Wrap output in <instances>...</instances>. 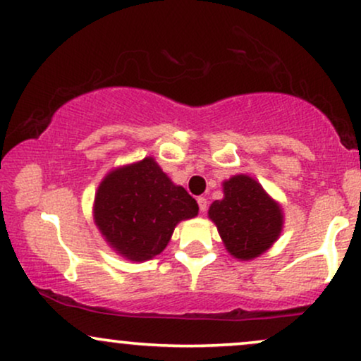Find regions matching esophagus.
Returning <instances> with one entry per match:
<instances>
[{
    "label": "esophagus",
    "mask_w": 361,
    "mask_h": 361,
    "mask_svg": "<svg viewBox=\"0 0 361 361\" xmlns=\"http://www.w3.org/2000/svg\"><path fill=\"white\" fill-rule=\"evenodd\" d=\"M196 202H198V207H200V212L202 213H204L208 209V200L204 198V196H200L198 200H196Z\"/></svg>",
    "instance_id": "34e87169"
}]
</instances>
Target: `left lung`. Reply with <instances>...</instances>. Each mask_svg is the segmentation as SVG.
<instances>
[{
	"label": "left lung",
	"mask_w": 361,
	"mask_h": 361,
	"mask_svg": "<svg viewBox=\"0 0 361 361\" xmlns=\"http://www.w3.org/2000/svg\"><path fill=\"white\" fill-rule=\"evenodd\" d=\"M208 218L216 225L226 252L241 262L268 252L285 223L281 204L245 173L223 181V198L209 204Z\"/></svg>",
	"instance_id": "left-lung-1"
}]
</instances>
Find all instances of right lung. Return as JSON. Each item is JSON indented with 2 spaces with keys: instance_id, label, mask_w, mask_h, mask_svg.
Instances as JSON below:
<instances>
[{
  "instance_id": "add662e5",
  "label": "right lung",
  "mask_w": 361,
  "mask_h": 361,
  "mask_svg": "<svg viewBox=\"0 0 361 361\" xmlns=\"http://www.w3.org/2000/svg\"><path fill=\"white\" fill-rule=\"evenodd\" d=\"M198 214V203L153 157L113 168L99 183L93 220L113 252L148 262L170 243L175 226Z\"/></svg>"
}]
</instances>
